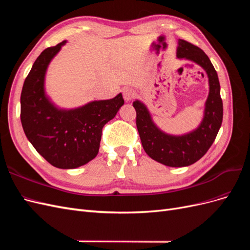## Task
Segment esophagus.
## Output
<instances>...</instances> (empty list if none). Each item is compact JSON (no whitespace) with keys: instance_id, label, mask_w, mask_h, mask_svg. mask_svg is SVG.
Returning <instances> with one entry per match:
<instances>
[{"instance_id":"1","label":"esophagus","mask_w":250,"mask_h":250,"mask_svg":"<svg viewBox=\"0 0 250 250\" xmlns=\"http://www.w3.org/2000/svg\"><path fill=\"white\" fill-rule=\"evenodd\" d=\"M134 95H135L134 90L130 87H126L123 89V97H124V100L126 102H130L133 99Z\"/></svg>"}]
</instances>
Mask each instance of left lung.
<instances>
[{
	"mask_svg": "<svg viewBox=\"0 0 250 250\" xmlns=\"http://www.w3.org/2000/svg\"><path fill=\"white\" fill-rule=\"evenodd\" d=\"M176 56L197 63L208 75L209 90L198 127L180 135L166 133L153 122L150 111L142 101L135 100L132 105L137 111V127L145 152L152 160L168 167H187L199 161L214 143L222 124L223 104L217 72L206 53L179 40Z\"/></svg>",
	"mask_w": 250,
	"mask_h": 250,
	"instance_id": "left-lung-1",
	"label": "left lung"
}]
</instances>
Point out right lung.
I'll return each mask as SVG.
<instances>
[{
    "mask_svg": "<svg viewBox=\"0 0 250 250\" xmlns=\"http://www.w3.org/2000/svg\"><path fill=\"white\" fill-rule=\"evenodd\" d=\"M66 41L42 52L21 94V122L29 142L44 160L59 169H75L99 152L102 128L124 104L122 94L64 109L52 102L44 88L52 59Z\"/></svg>",
    "mask_w": 250,
    "mask_h": 250,
    "instance_id": "add662e5",
    "label": "right lung"
}]
</instances>
